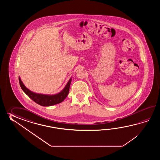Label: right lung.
Returning a JSON list of instances; mask_svg holds the SVG:
<instances>
[{
  "label": "right lung",
  "mask_w": 160,
  "mask_h": 160,
  "mask_svg": "<svg viewBox=\"0 0 160 160\" xmlns=\"http://www.w3.org/2000/svg\"><path fill=\"white\" fill-rule=\"evenodd\" d=\"M72 78L70 79L65 88L61 92L55 95H46L42 94H38L31 92L24 86L21 81V78L19 77V84L23 91L33 101L38 105L43 106H50L61 103L68 96L70 89V86L72 82Z\"/></svg>",
  "instance_id": "1"
}]
</instances>
